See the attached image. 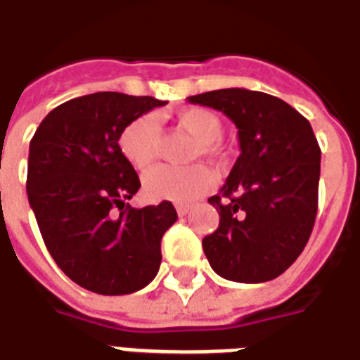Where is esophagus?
I'll use <instances>...</instances> for the list:
<instances>
[{"mask_svg": "<svg viewBox=\"0 0 360 360\" xmlns=\"http://www.w3.org/2000/svg\"><path fill=\"white\" fill-rule=\"evenodd\" d=\"M175 209H177V214H179V216H186V214H188L190 207L188 205H177Z\"/></svg>", "mask_w": 360, "mask_h": 360, "instance_id": "obj_1", "label": "esophagus"}]
</instances>
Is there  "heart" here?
<instances>
[{
    "label": "heart",
    "instance_id": "obj_1",
    "mask_svg": "<svg viewBox=\"0 0 360 360\" xmlns=\"http://www.w3.org/2000/svg\"><path fill=\"white\" fill-rule=\"evenodd\" d=\"M177 122L186 133L200 140V144H195L192 150V157L216 153V144L221 140L224 127L214 112L188 109L179 114ZM159 139V118L155 114H142L122 129L118 144L125 159L142 170L153 165ZM212 185L214 174L203 165L157 166L144 175V192L153 201L190 203L201 198Z\"/></svg>",
    "mask_w": 360,
    "mask_h": 360
}]
</instances>
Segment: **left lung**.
Instances as JSON below:
<instances>
[{
    "mask_svg": "<svg viewBox=\"0 0 360 360\" xmlns=\"http://www.w3.org/2000/svg\"><path fill=\"white\" fill-rule=\"evenodd\" d=\"M221 110L238 129L240 155L220 194L209 198L220 226L203 238L224 279L264 283L296 261L318 212L320 146L305 116L276 96L221 89L190 96Z\"/></svg>",
    "mask_w": 360,
    "mask_h": 360,
    "instance_id": "obj_1",
    "label": "left lung"
}]
</instances>
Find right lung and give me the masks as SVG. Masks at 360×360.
<instances>
[{"label": "right lung", "mask_w": 360, "mask_h": 360, "mask_svg": "<svg viewBox=\"0 0 360 360\" xmlns=\"http://www.w3.org/2000/svg\"><path fill=\"white\" fill-rule=\"evenodd\" d=\"M166 101L96 92L55 107L29 144L27 198L44 244L79 286L103 296L153 281L160 240L177 220L170 201L134 209L139 174L120 150L125 125Z\"/></svg>", "instance_id": "right-lung-1"}]
</instances>
